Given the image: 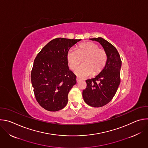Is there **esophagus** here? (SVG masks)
Masks as SVG:
<instances>
[{
  "label": "esophagus",
  "instance_id": "34e87169",
  "mask_svg": "<svg viewBox=\"0 0 148 148\" xmlns=\"http://www.w3.org/2000/svg\"><path fill=\"white\" fill-rule=\"evenodd\" d=\"M76 80H77V82H80V81H81V79L80 78H77Z\"/></svg>",
  "mask_w": 148,
  "mask_h": 148
}]
</instances>
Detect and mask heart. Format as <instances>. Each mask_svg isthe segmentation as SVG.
<instances>
[{
	"mask_svg": "<svg viewBox=\"0 0 148 148\" xmlns=\"http://www.w3.org/2000/svg\"><path fill=\"white\" fill-rule=\"evenodd\" d=\"M67 61L70 69H75L84 58L83 65L77 67L74 73L80 78H85L99 74L105 68L107 61V54L98 45L92 42H86L78 45L77 50L73 49L67 53Z\"/></svg>",
	"mask_w": 148,
	"mask_h": 148,
	"instance_id": "heart-1",
	"label": "heart"
}]
</instances>
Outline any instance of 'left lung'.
<instances>
[{"instance_id":"1","label":"left lung","mask_w":148,"mask_h":148,"mask_svg":"<svg viewBox=\"0 0 148 148\" xmlns=\"http://www.w3.org/2000/svg\"><path fill=\"white\" fill-rule=\"evenodd\" d=\"M98 41L107 54L103 70L95 78L86 80L87 88L82 91L84 101L91 107H101L110 102L120 84L122 61L116 49L102 37L90 38Z\"/></svg>"}]
</instances>
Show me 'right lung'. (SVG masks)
<instances>
[{"instance_id": "right-lung-1", "label": "right lung", "mask_w": 148, "mask_h": 148, "mask_svg": "<svg viewBox=\"0 0 148 148\" xmlns=\"http://www.w3.org/2000/svg\"><path fill=\"white\" fill-rule=\"evenodd\" d=\"M81 39L57 38L48 43L37 55L31 73L36 100L49 111L64 108L68 94L76 84V76L70 70L67 53Z\"/></svg>"}]
</instances>
